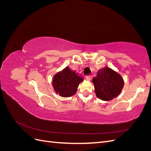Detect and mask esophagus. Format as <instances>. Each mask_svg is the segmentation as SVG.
Returning a JSON list of instances; mask_svg holds the SVG:
<instances>
[{
  "label": "esophagus",
  "mask_w": 151,
  "mask_h": 151,
  "mask_svg": "<svg viewBox=\"0 0 151 151\" xmlns=\"http://www.w3.org/2000/svg\"><path fill=\"white\" fill-rule=\"evenodd\" d=\"M91 77H92V76H87L86 77V79L88 81H90L91 79Z\"/></svg>",
  "instance_id": "obj_1"
}]
</instances>
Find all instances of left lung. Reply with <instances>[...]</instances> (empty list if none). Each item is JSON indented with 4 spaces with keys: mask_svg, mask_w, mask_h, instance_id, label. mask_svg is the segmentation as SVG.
I'll list each match as a JSON object with an SVG mask.
<instances>
[{
    "mask_svg": "<svg viewBox=\"0 0 151 151\" xmlns=\"http://www.w3.org/2000/svg\"><path fill=\"white\" fill-rule=\"evenodd\" d=\"M93 83L96 96L103 101H109L118 96L124 85L122 76L109 67L98 70Z\"/></svg>",
    "mask_w": 151,
    "mask_h": 151,
    "instance_id": "8db88e82",
    "label": "left lung"
}]
</instances>
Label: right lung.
I'll use <instances>...</instances> for the list:
<instances>
[{
  "label": "right lung",
  "mask_w": 151,
  "mask_h": 151,
  "mask_svg": "<svg viewBox=\"0 0 151 151\" xmlns=\"http://www.w3.org/2000/svg\"><path fill=\"white\" fill-rule=\"evenodd\" d=\"M83 81L82 76L66 67L54 76L52 85L57 94L62 97L67 98L76 93L79 84Z\"/></svg>",
  "instance_id": "1"
}]
</instances>
